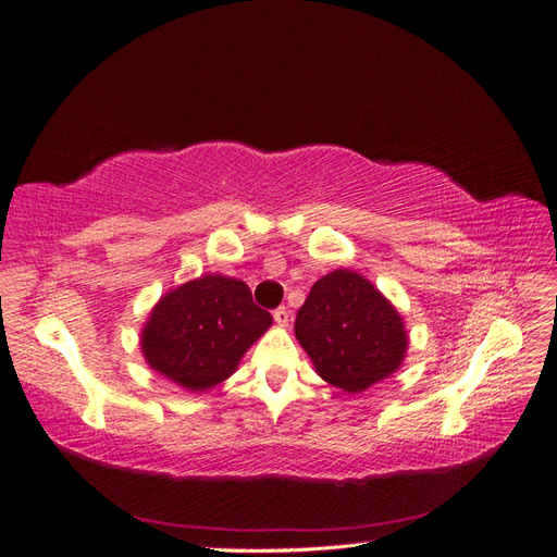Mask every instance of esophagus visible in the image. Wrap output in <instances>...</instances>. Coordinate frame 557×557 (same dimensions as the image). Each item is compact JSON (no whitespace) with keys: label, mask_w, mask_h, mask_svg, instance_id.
<instances>
[{"label":"esophagus","mask_w":557,"mask_h":557,"mask_svg":"<svg viewBox=\"0 0 557 557\" xmlns=\"http://www.w3.org/2000/svg\"><path fill=\"white\" fill-rule=\"evenodd\" d=\"M274 320H276V325H278V327H288V323H290V313H288V309H285V307L276 309V311H274Z\"/></svg>","instance_id":"34e87169"}]
</instances>
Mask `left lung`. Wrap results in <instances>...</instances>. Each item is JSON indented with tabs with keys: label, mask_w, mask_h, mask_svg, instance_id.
<instances>
[{
	"label": "left lung",
	"mask_w": 557,
	"mask_h": 557,
	"mask_svg": "<svg viewBox=\"0 0 557 557\" xmlns=\"http://www.w3.org/2000/svg\"><path fill=\"white\" fill-rule=\"evenodd\" d=\"M295 336L315 374L348 395L393 376L409 350L397 307L352 269H334L313 283L297 311Z\"/></svg>",
	"instance_id": "obj_1"
}]
</instances>
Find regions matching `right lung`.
<instances>
[{
    "label": "right lung",
    "instance_id": "1",
    "mask_svg": "<svg viewBox=\"0 0 557 557\" xmlns=\"http://www.w3.org/2000/svg\"><path fill=\"white\" fill-rule=\"evenodd\" d=\"M272 323V313L252 305L244 281L205 274L156 301L139 348L156 374L188 393H207L237 372L244 352Z\"/></svg>",
    "mask_w": 557,
    "mask_h": 557
}]
</instances>
